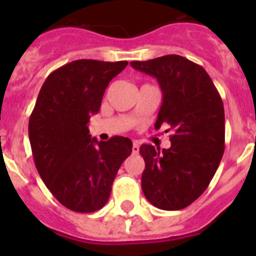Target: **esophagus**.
I'll use <instances>...</instances> for the list:
<instances>
[{"mask_svg": "<svg viewBox=\"0 0 256 256\" xmlns=\"http://www.w3.org/2000/svg\"><path fill=\"white\" fill-rule=\"evenodd\" d=\"M138 150H140V144H138V141H134V144H132V154H138Z\"/></svg>", "mask_w": 256, "mask_h": 256, "instance_id": "34e87169", "label": "esophagus"}]
</instances>
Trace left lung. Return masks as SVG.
Returning a JSON list of instances; mask_svg holds the SVG:
<instances>
[{
    "label": "left lung",
    "mask_w": 256,
    "mask_h": 256,
    "mask_svg": "<svg viewBox=\"0 0 256 256\" xmlns=\"http://www.w3.org/2000/svg\"><path fill=\"white\" fill-rule=\"evenodd\" d=\"M130 66L157 79L162 105L154 128L166 122L172 131L170 148L140 147L142 192L154 207L183 209L207 190L223 157V102L207 72L184 56L170 54Z\"/></svg>",
    "instance_id": "8db88e82"
}]
</instances>
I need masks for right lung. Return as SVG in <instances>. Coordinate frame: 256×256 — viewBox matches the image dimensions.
<instances>
[{"mask_svg":"<svg viewBox=\"0 0 256 256\" xmlns=\"http://www.w3.org/2000/svg\"><path fill=\"white\" fill-rule=\"evenodd\" d=\"M128 63L79 59L49 74L40 88L28 124L33 158L52 194L70 210L104 207L121 164L132 152L130 138L98 141L88 128L105 89Z\"/></svg>","mask_w":256,"mask_h":256,"instance_id":"obj_1","label":"right lung"}]
</instances>
